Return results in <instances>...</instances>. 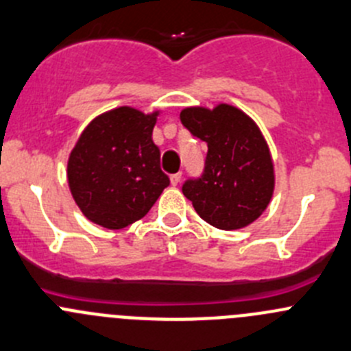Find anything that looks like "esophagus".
Returning a JSON list of instances; mask_svg holds the SVG:
<instances>
[{"label": "esophagus", "instance_id": "obj_1", "mask_svg": "<svg viewBox=\"0 0 351 351\" xmlns=\"http://www.w3.org/2000/svg\"><path fill=\"white\" fill-rule=\"evenodd\" d=\"M169 180H171V185L176 186L180 183V180H182V173H175V175L169 176Z\"/></svg>", "mask_w": 351, "mask_h": 351}]
</instances>
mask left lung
Listing matches in <instances>:
<instances>
[{"label":"left lung","mask_w":351,"mask_h":351,"mask_svg":"<svg viewBox=\"0 0 351 351\" xmlns=\"http://www.w3.org/2000/svg\"><path fill=\"white\" fill-rule=\"evenodd\" d=\"M180 120L207 144L202 176L186 180L183 195L204 221L219 230L254 223L274 192L273 159L255 121L230 104L185 108Z\"/></svg>","instance_id":"1"}]
</instances>
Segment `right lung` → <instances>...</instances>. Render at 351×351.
Returning a JSON list of instances; mask_svg holds the SVG:
<instances>
[{"mask_svg": "<svg viewBox=\"0 0 351 351\" xmlns=\"http://www.w3.org/2000/svg\"><path fill=\"white\" fill-rule=\"evenodd\" d=\"M158 114L121 106L96 117L82 132L66 176L73 200L89 221L121 230L144 217L169 185L152 142Z\"/></svg>", "mask_w": 351, "mask_h": 351, "instance_id": "1", "label": "right lung"}]
</instances>
